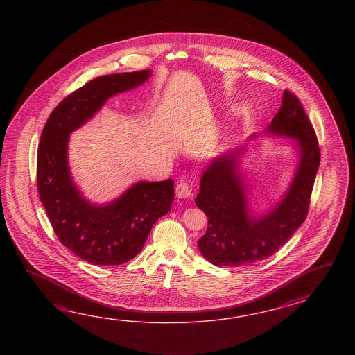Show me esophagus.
I'll return each mask as SVG.
<instances>
[{
    "mask_svg": "<svg viewBox=\"0 0 355 355\" xmlns=\"http://www.w3.org/2000/svg\"><path fill=\"white\" fill-rule=\"evenodd\" d=\"M191 196V189L187 181H180L178 185H176V196L180 198V199H185Z\"/></svg>",
    "mask_w": 355,
    "mask_h": 355,
    "instance_id": "esophagus-1",
    "label": "esophagus"
}]
</instances>
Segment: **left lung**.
<instances>
[{
	"mask_svg": "<svg viewBox=\"0 0 355 355\" xmlns=\"http://www.w3.org/2000/svg\"><path fill=\"white\" fill-rule=\"evenodd\" d=\"M295 139V170L279 199L263 208L251 203V188L241 168L248 146L222 152L205 165L196 204L208 217L198 248L217 266H243L272 255L301 226L320 165L316 135L300 100L283 92L279 112L259 137Z\"/></svg>",
	"mask_w": 355,
	"mask_h": 355,
	"instance_id": "left-lung-1",
	"label": "left lung"
}]
</instances>
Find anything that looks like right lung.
I'll return each mask as SVG.
<instances>
[{"instance_id":"add662e5","label":"right lung","mask_w":355,"mask_h":355,"mask_svg":"<svg viewBox=\"0 0 355 355\" xmlns=\"http://www.w3.org/2000/svg\"><path fill=\"white\" fill-rule=\"evenodd\" d=\"M151 69L101 76L62 100L42 132L37 161L40 202L60 241L94 265H121L144 249L153 223L171 211L174 180L137 181L106 203H92L77 187L68 161L71 133L106 101L150 80Z\"/></svg>"}]
</instances>
